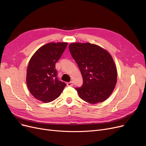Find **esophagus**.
<instances>
[{"mask_svg": "<svg viewBox=\"0 0 146 146\" xmlns=\"http://www.w3.org/2000/svg\"><path fill=\"white\" fill-rule=\"evenodd\" d=\"M67 86H72L73 84V82H67Z\"/></svg>", "mask_w": 146, "mask_h": 146, "instance_id": "esophagus-1", "label": "esophagus"}]
</instances>
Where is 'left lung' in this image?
<instances>
[{
    "instance_id": "obj_1",
    "label": "left lung",
    "mask_w": 146,
    "mask_h": 146,
    "mask_svg": "<svg viewBox=\"0 0 146 146\" xmlns=\"http://www.w3.org/2000/svg\"><path fill=\"white\" fill-rule=\"evenodd\" d=\"M69 50L83 78L82 86L74 88L80 98L90 104L108 98L117 82V69L110 54L90 43H71Z\"/></svg>"
}]
</instances>
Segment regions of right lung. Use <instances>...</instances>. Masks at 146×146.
<instances>
[{"mask_svg":"<svg viewBox=\"0 0 146 146\" xmlns=\"http://www.w3.org/2000/svg\"><path fill=\"white\" fill-rule=\"evenodd\" d=\"M67 43H50L40 47L31 58L26 82L32 96L43 103L57 98L66 86L57 77L55 64L64 52Z\"/></svg>","mask_w":146,"mask_h":146,"instance_id":"1","label":"right lung"}]
</instances>
